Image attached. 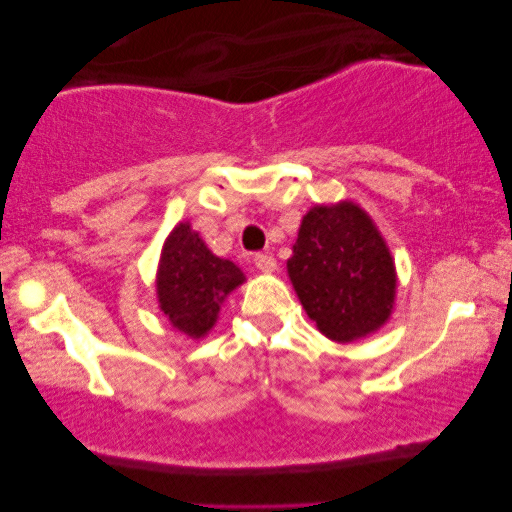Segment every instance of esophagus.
<instances>
[{
	"label": "esophagus",
	"mask_w": 512,
	"mask_h": 512,
	"mask_svg": "<svg viewBox=\"0 0 512 512\" xmlns=\"http://www.w3.org/2000/svg\"><path fill=\"white\" fill-rule=\"evenodd\" d=\"M254 263H256L258 272H263V275H270V272L277 270V261L272 256H268V254H256L254 256Z\"/></svg>",
	"instance_id": "esophagus-1"
}]
</instances>
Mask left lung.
Masks as SVG:
<instances>
[{"label":"left lung","mask_w":512,"mask_h":512,"mask_svg":"<svg viewBox=\"0 0 512 512\" xmlns=\"http://www.w3.org/2000/svg\"><path fill=\"white\" fill-rule=\"evenodd\" d=\"M286 272L307 317L328 340L368 338L394 312V256L354 200L314 205L303 216Z\"/></svg>","instance_id":"8db88e82"}]
</instances>
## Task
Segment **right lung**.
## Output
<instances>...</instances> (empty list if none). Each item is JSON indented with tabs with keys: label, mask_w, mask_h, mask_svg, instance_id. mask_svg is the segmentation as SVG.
Instances as JSON below:
<instances>
[{
	"label": "right lung",
	"mask_w": 512,
	"mask_h": 512,
	"mask_svg": "<svg viewBox=\"0 0 512 512\" xmlns=\"http://www.w3.org/2000/svg\"><path fill=\"white\" fill-rule=\"evenodd\" d=\"M244 282V272L228 258L212 254L188 221L177 223L165 237L156 298L165 319L186 338H205L219 321L221 305Z\"/></svg>",
	"instance_id": "obj_1"
}]
</instances>
